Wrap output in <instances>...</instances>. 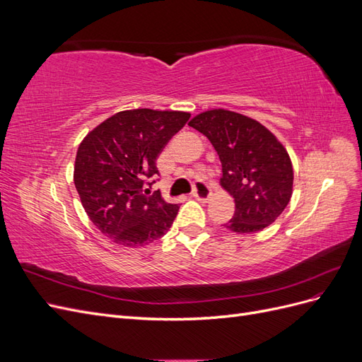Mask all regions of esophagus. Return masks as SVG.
<instances>
[{
    "mask_svg": "<svg viewBox=\"0 0 362 362\" xmlns=\"http://www.w3.org/2000/svg\"><path fill=\"white\" fill-rule=\"evenodd\" d=\"M193 196H194V198L198 199V201L206 202L208 199H210V196H211L210 185L205 184V182H196L194 190H193Z\"/></svg>",
    "mask_w": 362,
    "mask_h": 362,
    "instance_id": "34e87169",
    "label": "esophagus"
}]
</instances>
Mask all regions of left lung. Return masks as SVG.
<instances>
[{"label":"left lung","instance_id":"obj_1","mask_svg":"<svg viewBox=\"0 0 362 362\" xmlns=\"http://www.w3.org/2000/svg\"><path fill=\"white\" fill-rule=\"evenodd\" d=\"M189 125L206 136L221 158V185L235 202L225 226L252 234L275 222L293 193V164L276 136L258 120L223 108L196 115Z\"/></svg>","mask_w":362,"mask_h":362}]
</instances>
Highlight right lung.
I'll list each match as a JSON object with an SVG mask.
<instances>
[{"label": "right lung", "mask_w": 362, "mask_h": 362, "mask_svg": "<svg viewBox=\"0 0 362 362\" xmlns=\"http://www.w3.org/2000/svg\"><path fill=\"white\" fill-rule=\"evenodd\" d=\"M189 117L185 112L136 108L105 119L83 139L75 189L93 225L112 242L145 246L169 231L180 205L148 196L144 187L156 182L160 152Z\"/></svg>", "instance_id": "1"}]
</instances>
